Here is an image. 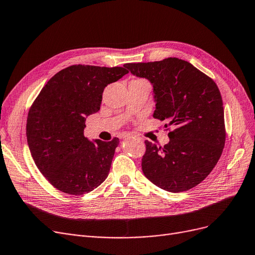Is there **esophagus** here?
I'll return each instance as SVG.
<instances>
[{"label": "esophagus", "mask_w": 255, "mask_h": 255, "mask_svg": "<svg viewBox=\"0 0 255 255\" xmlns=\"http://www.w3.org/2000/svg\"><path fill=\"white\" fill-rule=\"evenodd\" d=\"M130 136H132V134H130V133H127V134H123L121 136V138H126V137H130Z\"/></svg>", "instance_id": "obj_1"}]
</instances>
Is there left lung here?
Returning a JSON list of instances; mask_svg holds the SVG:
<instances>
[{
  "label": "left lung",
  "instance_id": "1",
  "mask_svg": "<svg viewBox=\"0 0 255 255\" xmlns=\"http://www.w3.org/2000/svg\"><path fill=\"white\" fill-rule=\"evenodd\" d=\"M125 68L153 85V117L165 122L170 141L146 140L141 169L147 178L171 193L189 191L213 171L225 145L224 108L215 81L185 60L126 63Z\"/></svg>",
  "mask_w": 255,
  "mask_h": 255
}]
</instances>
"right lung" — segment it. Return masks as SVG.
Masks as SVG:
<instances>
[{
  "label": "right lung",
  "mask_w": 255,
  "mask_h": 255,
  "mask_svg": "<svg viewBox=\"0 0 255 255\" xmlns=\"http://www.w3.org/2000/svg\"><path fill=\"white\" fill-rule=\"evenodd\" d=\"M127 73L122 66L71 65L52 77L30 107L28 146L40 173L57 190L80 196L107 178L120 139L88 140L85 121L100 110L104 88Z\"/></svg>",
  "instance_id": "right-lung-1"
}]
</instances>
